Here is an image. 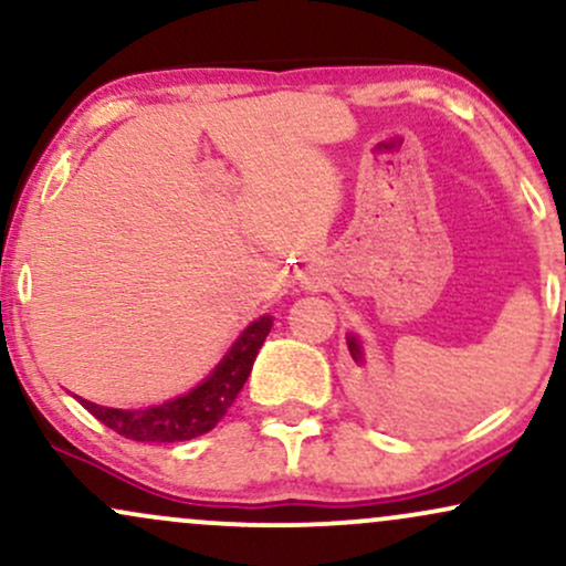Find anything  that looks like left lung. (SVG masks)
I'll return each mask as SVG.
<instances>
[{
	"instance_id": "obj_1",
	"label": "left lung",
	"mask_w": 566,
	"mask_h": 566,
	"mask_svg": "<svg viewBox=\"0 0 566 566\" xmlns=\"http://www.w3.org/2000/svg\"><path fill=\"white\" fill-rule=\"evenodd\" d=\"M348 350H350V356H354L356 365H365V350H361V343L356 335H348Z\"/></svg>"
}]
</instances>
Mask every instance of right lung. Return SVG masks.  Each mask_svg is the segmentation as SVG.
Returning <instances> with one entry per match:
<instances>
[{
  "mask_svg": "<svg viewBox=\"0 0 566 566\" xmlns=\"http://www.w3.org/2000/svg\"><path fill=\"white\" fill-rule=\"evenodd\" d=\"M271 316H261L252 324H247L242 335L231 343L223 359L205 380L197 382L191 391L175 399L161 401V405L143 407V409H116L101 407L95 401L80 399V405L95 415L103 426H108L119 437L133 441H188L201 433L212 431L218 420L229 412L239 391L244 388L247 378L252 373L258 350H261L265 335L271 333Z\"/></svg>",
  "mask_w": 566,
  "mask_h": 566,
  "instance_id": "add662e5",
  "label": "right lung"
}]
</instances>
